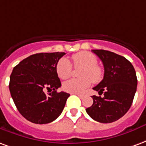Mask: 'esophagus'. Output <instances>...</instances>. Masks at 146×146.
<instances>
[{
  "label": "esophagus",
  "instance_id": "obj_1",
  "mask_svg": "<svg viewBox=\"0 0 146 146\" xmlns=\"http://www.w3.org/2000/svg\"><path fill=\"white\" fill-rule=\"evenodd\" d=\"M74 94H76V95H77L78 97H80L81 99H82V98H83V96H84L82 94H79V93H74Z\"/></svg>",
  "mask_w": 146,
  "mask_h": 146
}]
</instances>
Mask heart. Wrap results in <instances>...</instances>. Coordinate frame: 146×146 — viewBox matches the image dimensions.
<instances>
[{"label":"heart","mask_w":146,"mask_h":146,"mask_svg":"<svg viewBox=\"0 0 146 146\" xmlns=\"http://www.w3.org/2000/svg\"><path fill=\"white\" fill-rule=\"evenodd\" d=\"M74 68H83L80 72L81 78H72L63 84V89L70 93H82L91 85V80L97 83L104 77V69L97 65L98 59L94 54L88 52L78 53L72 57ZM59 78L66 79L72 73V65L67 58H61L57 64Z\"/></svg>","instance_id":"1"}]
</instances>
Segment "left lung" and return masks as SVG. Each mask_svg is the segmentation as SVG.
Masks as SVG:
<instances>
[{
	"mask_svg": "<svg viewBox=\"0 0 146 146\" xmlns=\"http://www.w3.org/2000/svg\"><path fill=\"white\" fill-rule=\"evenodd\" d=\"M102 60L104 79L93 89L99 95L92 96L93 104L86 112L95 121L111 123L128 111L137 89V77L129 60L121 55L104 50H92Z\"/></svg>",
	"mask_w": 146,
	"mask_h": 146,
	"instance_id": "left-lung-1",
	"label": "left lung"
}]
</instances>
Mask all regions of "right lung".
Listing matches in <instances>:
<instances>
[{
	"instance_id": "obj_1",
	"label": "right lung",
	"mask_w": 146,
	"mask_h": 146,
	"mask_svg": "<svg viewBox=\"0 0 146 146\" xmlns=\"http://www.w3.org/2000/svg\"><path fill=\"white\" fill-rule=\"evenodd\" d=\"M64 52L33 54L19 62L10 76L9 90L19 113L34 124H47L62 113L70 94L57 92L61 86L57 73ZM46 89L52 92L46 95Z\"/></svg>"
}]
</instances>
